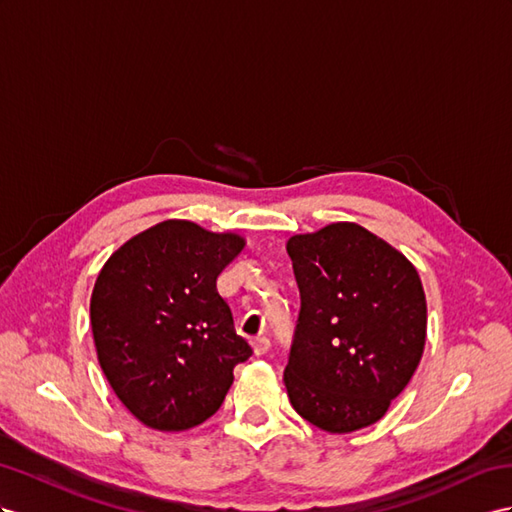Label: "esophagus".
I'll return each instance as SVG.
<instances>
[{
    "label": "esophagus",
    "mask_w": 512,
    "mask_h": 512,
    "mask_svg": "<svg viewBox=\"0 0 512 512\" xmlns=\"http://www.w3.org/2000/svg\"><path fill=\"white\" fill-rule=\"evenodd\" d=\"M268 350H270V339H268V337H257V339H253V352H255L257 357L266 355Z\"/></svg>",
    "instance_id": "obj_1"
}]
</instances>
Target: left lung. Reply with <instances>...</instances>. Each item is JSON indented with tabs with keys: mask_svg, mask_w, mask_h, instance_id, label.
I'll list each match as a JSON object with an SVG mask.
<instances>
[{
	"mask_svg": "<svg viewBox=\"0 0 512 512\" xmlns=\"http://www.w3.org/2000/svg\"><path fill=\"white\" fill-rule=\"evenodd\" d=\"M300 313L283 374L294 411L333 435L368 428L409 385L426 344L415 266L357 222L287 240Z\"/></svg>",
	"mask_w": 512,
	"mask_h": 512,
	"instance_id": "8db88e82",
	"label": "left lung"
}]
</instances>
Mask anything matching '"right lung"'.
<instances>
[{"instance_id":"right-lung-1","label":"right lung","mask_w":512,"mask_h":512,"mask_svg":"<svg viewBox=\"0 0 512 512\" xmlns=\"http://www.w3.org/2000/svg\"><path fill=\"white\" fill-rule=\"evenodd\" d=\"M238 233L164 220L110 255L90 296L103 374L144 426L181 432L212 417L253 355L235 333L218 274L242 253Z\"/></svg>"}]
</instances>
